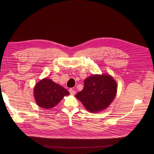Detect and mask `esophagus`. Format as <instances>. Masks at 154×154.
Instances as JSON below:
<instances>
[{"instance_id": "34e87169", "label": "esophagus", "mask_w": 154, "mask_h": 154, "mask_svg": "<svg viewBox=\"0 0 154 154\" xmlns=\"http://www.w3.org/2000/svg\"><path fill=\"white\" fill-rule=\"evenodd\" d=\"M69 92H70V93H71V94H75V93H76L75 91L73 90L72 88H70V89L69 90Z\"/></svg>"}]
</instances>
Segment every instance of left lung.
<instances>
[{
	"label": "left lung",
	"mask_w": 154,
	"mask_h": 154,
	"mask_svg": "<svg viewBox=\"0 0 154 154\" xmlns=\"http://www.w3.org/2000/svg\"><path fill=\"white\" fill-rule=\"evenodd\" d=\"M117 92V84L109 75H93L84 80V87L75 95L88 111L105 109L112 102Z\"/></svg>",
	"instance_id": "8db88e82"
}]
</instances>
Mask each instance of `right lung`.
<instances>
[{
    "label": "right lung",
    "instance_id": "1",
    "mask_svg": "<svg viewBox=\"0 0 154 154\" xmlns=\"http://www.w3.org/2000/svg\"><path fill=\"white\" fill-rule=\"evenodd\" d=\"M34 94L37 105L42 108L51 109L57 105L64 96L69 95V92L50 79L45 78L36 85Z\"/></svg>",
    "mask_w": 154,
    "mask_h": 154
}]
</instances>
